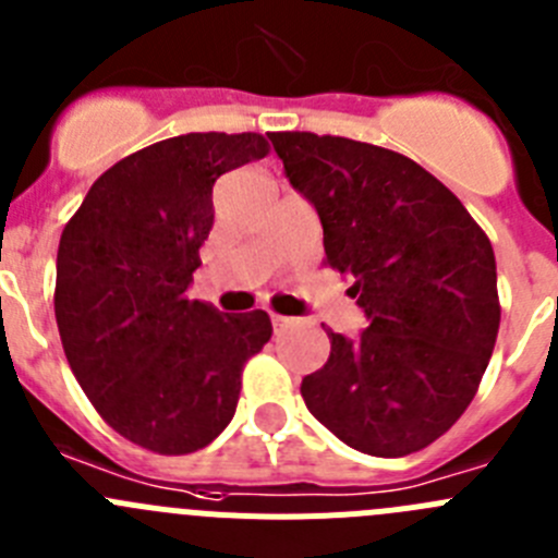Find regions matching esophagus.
<instances>
[{
  "mask_svg": "<svg viewBox=\"0 0 558 558\" xmlns=\"http://www.w3.org/2000/svg\"><path fill=\"white\" fill-rule=\"evenodd\" d=\"M270 324H274L276 331L288 329V326L295 324V318H288V315H270Z\"/></svg>",
  "mask_w": 558,
  "mask_h": 558,
  "instance_id": "obj_1",
  "label": "esophagus"
}]
</instances>
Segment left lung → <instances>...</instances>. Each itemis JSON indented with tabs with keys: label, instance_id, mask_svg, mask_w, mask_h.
<instances>
[{
	"label": "left lung",
	"instance_id": "left-lung-1",
	"mask_svg": "<svg viewBox=\"0 0 558 558\" xmlns=\"http://www.w3.org/2000/svg\"><path fill=\"white\" fill-rule=\"evenodd\" d=\"M268 137L290 185L318 213L326 263L349 279L367 320L356 337L326 331L329 360L304 376L301 398L356 451H421L459 421L493 356V243L409 157L313 132Z\"/></svg>",
	"mask_w": 558,
	"mask_h": 558
}]
</instances>
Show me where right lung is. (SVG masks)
<instances>
[{
	"label": "right lung",
	"instance_id": "1",
	"mask_svg": "<svg viewBox=\"0 0 558 558\" xmlns=\"http://www.w3.org/2000/svg\"><path fill=\"white\" fill-rule=\"evenodd\" d=\"M254 132H187L107 168L58 248L54 318L65 360L101 417L157 453H191L229 426L263 310L223 315L187 295L221 173L263 160Z\"/></svg>",
	"mask_w": 558,
	"mask_h": 558
}]
</instances>
